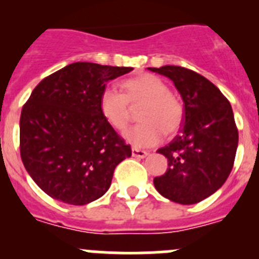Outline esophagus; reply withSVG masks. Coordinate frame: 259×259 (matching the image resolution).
Masks as SVG:
<instances>
[{"instance_id":"obj_1","label":"esophagus","mask_w":259,"mask_h":259,"mask_svg":"<svg viewBox=\"0 0 259 259\" xmlns=\"http://www.w3.org/2000/svg\"><path fill=\"white\" fill-rule=\"evenodd\" d=\"M148 154H149V153L146 152V150H141V149H137V148H132V155H134V157L145 158Z\"/></svg>"}]
</instances>
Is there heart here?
Returning a JSON list of instances; mask_svg holds the SVG:
<instances>
[{
  "label": "heart",
  "instance_id": "1",
  "mask_svg": "<svg viewBox=\"0 0 259 259\" xmlns=\"http://www.w3.org/2000/svg\"><path fill=\"white\" fill-rule=\"evenodd\" d=\"M122 93L105 88L100 97V111L116 131L125 130L131 120V109H139L140 124L125 132L127 141L137 148H148L161 143L163 136H172L182 127L184 109L180 100L168 92L159 77L141 74L120 84Z\"/></svg>",
  "mask_w": 259,
  "mask_h": 259
}]
</instances>
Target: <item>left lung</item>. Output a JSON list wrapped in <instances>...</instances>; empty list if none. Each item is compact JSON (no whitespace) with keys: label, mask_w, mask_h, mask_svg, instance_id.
<instances>
[{"label":"left lung","mask_w":259,"mask_h":259,"mask_svg":"<svg viewBox=\"0 0 259 259\" xmlns=\"http://www.w3.org/2000/svg\"><path fill=\"white\" fill-rule=\"evenodd\" d=\"M150 71L171 79L184 101L179 135L157 152L168 161V168L154 178L163 197L192 205L218 191L232 171L237 131L230 101L202 75L180 67L163 66Z\"/></svg>","instance_id":"obj_1"}]
</instances>
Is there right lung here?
Returning <instances> with one entry per match:
<instances>
[{
    "mask_svg": "<svg viewBox=\"0 0 259 259\" xmlns=\"http://www.w3.org/2000/svg\"><path fill=\"white\" fill-rule=\"evenodd\" d=\"M132 67L75 62L42 79L20 114V158L48 196L85 205L106 193L114 170L131 157L100 111L109 80Z\"/></svg>",
    "mask_w": 259,
    "mask_h": 259,
    "instance_id": "right-lung-1",
    "label": "right lung"
}]
</instances>
